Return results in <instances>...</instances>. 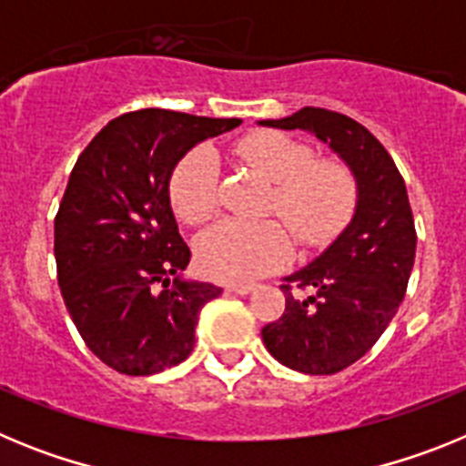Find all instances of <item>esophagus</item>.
Instances as JSON below:
<instances>
[{"label": "esophagus", "instance_id": "obj_1", "mask_svg": "<svg viewBox=\"0 0 466 466\" xmlns=\"http://www.w3.org/2000/svg\"><path fill=\"white\" fill-rule=\"evenodd\" d=\"M254 289H257L254 284H228V287H226V291H233V294H240V296L252 294Z\"/></svg>", "mask_w": 466, "mask_h": 466}]
</instances>
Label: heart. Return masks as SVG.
I'll list each match as a JSON object with an SVG mask.
<instances>
[{
    "mask_svg": "<svg viewBox=\"0 0 466 466\" xmlns=\"http://www.w3.org/2000/svg\"><path fill=\"white\" fill-rule=\"evenodd\" d=\"M238 156L275 184L270 212H278L306 245H327L350 221L357 179L339 160H315V151L282 133L240 139ZM219 166L209 149H193L170 182L172 208L187 224L209 221L219 208ZM291 238L278 221L226 219L198 238L196 258L221 282H249L291 261Z\"/></svg>",
    "mask_w": 466,
    "mask_h": 466,
    "instance_id": "1",
    "label": "heart"
}]
</instances>
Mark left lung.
<instances>
[{"instance_id": "8db88e82", "label": "left lung", "mask_w": 466, "mask_h": 466, "mask_svg": "<svg viewBox=\"0 0 466 466\" xmlns=\"http://www.w3.org/2000/svg\"><path fill=\"white\" fill-rule=\"evenodd\" d=\"M258 126L306 130L339 154L357 179L350 224L306 268L284 278L282 317L261 329L266 350L294 371L331 376L373 348L397 315L415 261V224L409 193L392 156L339 111L303 106ZM308 289L294 297L290 287Z\"/></svg>"}]
</instances>
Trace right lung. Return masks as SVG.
<instances>
[{"mask_svg":"<svg viewBox=\"0 0 466 466\" xmlns=\"http://www.w3.org/2000/svg\"><path fill=\"white\" fill-rule=\"evenodd\" d=\"M240 123L130 111L76 160L56 217L57 284L81 339L114 371L151 376L193 352L198 315L221 287L182 278L191 249L172 214L170 177L196 144Z\"/></svg>","mask_w":466,"mask_h":466,"instance_id":"right-lung-1","label":"right lung"}]
</instances>
